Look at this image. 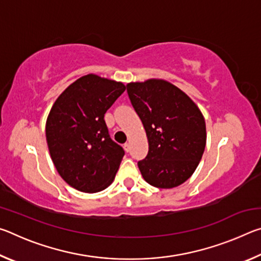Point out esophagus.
<instances>
[{"label": "esophagus", "instance_id": "esophagus-1", "mask_svg": "<svg viewBox=\"0 0 261 261\" xmlns=\"http://www.w3.org/2000/svg\"><path fill=\"white\" fill-rule=\"evenodd\" d=\"M130 144L129 143H125L124 144V149H125V152H130Z\"/></svg>", "mask_w": 261, "mask_h": 261}]
</instances>
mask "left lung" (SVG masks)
I'll return each mask as SVG.
<instances>
[{"label":"left lung","instance_id":"8db88e82","mask_svg":"<svg viewBox=\"0 0 261 261\" xmlns=\"http://www.w3.org/2000/svg\"><path fill=\"white\" fill-rule=\"evenodd\" d=\"M126 91L148 140L147 156L138 162L144 179L159 189L183 184L205 151L206 124L200 109L163 79L129 83Z\"/></svg>","mask_w":261,"mask_h":261}]
</instances>
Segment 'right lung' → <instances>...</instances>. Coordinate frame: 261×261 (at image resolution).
Wrapping results in <instances>:
<instances>
[{
    "label": "right lung",
    "mask_w": 261,
    "mask_h": 261,
    "mask_svg": "<svg viewBox=\"0 0 261 261\" xmlns=\"http://www.w3.org/2000/svg\"><path fill=\"white\" fill-rule=\"evenodd\" d=\"M121 82L90 73L62 92L46 122V139L57 173L78 191L94 193L113 183L124 156L112 140L105 114L123 92Z\"/></svg>",
    "instance_id": "right-lung-1"
}]
</instances>
